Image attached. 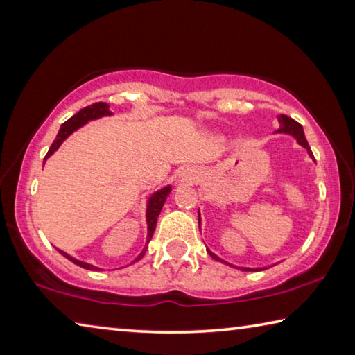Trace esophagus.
Masks as SVG:
<instances>
[{
	"label": "esophagus",
	"instance_id": "34e87169",
	"mask_svg": "<svg viewBox=\"0 0 355 355\" xmlns=\"http://www.w3.org/2000/svg\"><path fill=\"white\" fill-rule=\"evenodd\" d=\"M198 182H199V172L193 167L183 168V171L178 173L180 184H196Z\"/></svg>",
	"mask_w": 355,
	"mask_h": 355
}]
</instances>
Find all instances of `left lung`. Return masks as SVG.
<instances>
[{"label": "left lung", "instance_id": "1", "mask_svg": "<svg viewBox=\"0 0 355 355\" xmlns=\"http://www.w3.org/2000/svg\"><path fill=\"white\" fill-rule=\"evenodd\" d=\"M277 118H278V123H279V129H278L277 132H278V134H286V136L294 137V139L297 140V144H299L300 147L305 148L308 156L311 157V159L314 161V156H313V153H311V148H309V145H308V142H306L305 132H303V128H302L300 123H297L295 120H292V118L288 116V115H278ZM314 162H316V161H314ZM198 216H199V229H200V211L198 213ZM207 252H208V254H210V257L215 259V261L224 262V263H226V266L232 267V268H239V270H241V272H261V270H266V268H267V267H261V268L237 267V266H232V263H229V262H226V261H223L221 257H218V256L215 254V252H211L208 248H207Z\"/></svg>", "mask_w": 355, "mask_h": 355}]
</instances>
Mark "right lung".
Wrapping results in <instances>:
<instances>
[{"label":"right lung","mask_w":355,"mask_h":355,"mask_svg":"<svg viewBox=\"0 0 355 355\" xmlns=\"http://www.w3.org/2000/svg\"><path fill=\"white\" fill-rule=\"evenodd\" d=\"M109 107L110 105L105 104V103H94L92 105L85 107V109L78 110L76 115H72L69 120L64 121L63 125H61L58 134H56V139L53 140V144H52V147H50L49 153L46 155V157H44V162H46L49 157L52 156L55 151L61 147V144H63L64 140L71 136V134H74L77 129H80L82 126H85L88 121L99 120V118H103V116H112V115H114L110 112ZM171 191H172L171 184H166V187H162L161 189L155 191V193L151 194L150 198L147 199V210H145V219H147V241H145V246H144V250L140 251V254L136 259H134L131 263L139 262L140 259L145 256V252H147L148 243H150L151 237H153V232H155V229H156L157 216H159V213L162 210V205L166 204L167 198H168V196H171ZM56 250H58V248H56ZM58 252H60L61 256H64L66 259H69L71 262H74L76 266L82 267V268H87V270H103V268H99L96 266H93V263L78 261V259L72 257L71 254H67V252L61 251V250H58Z\"/></svg>","instance_id":"right-lung-1"}]
</instances>
